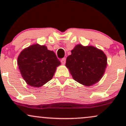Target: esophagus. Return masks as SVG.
<instances>
[{"label":"esophagus","instance_id":"34e87169","mask_svg":"<svg viewBox=\"0 0 126 126\" xmlns=\"http://www.w3.org/2000/svg\"><path fill=\"white\" fill-rule=\"evenodd\" d=\"M66 59L65 58V57H64V58H63L61 60V63L63 64H64L65 63H66Z\"/></svg>","mask_w":126,"mask_h":126}]
</instances>
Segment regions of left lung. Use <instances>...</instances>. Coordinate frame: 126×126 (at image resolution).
Returning <instances> with one entry per match:
<instances>
[{
	"label": "left lung",
	"mask_w": 126,
	"mask_h": 126,
	"mask_svg": "<svg viewBox=\"0 0 126 126\" xmlns=\"http://www.w3.org/2000/svg\"><path fill=\"white\" fill-rule=\"evenodd\" d=\"M66 59V66L76 81L91 86L99 81L104 73L107 57L93 46L77 45Z\"/></svg>",
	"instance_id": "8db88e82"
}]
</instances>
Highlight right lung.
<instances>
[{"mask_svg":"<svg viewBox=\"0 0 126 126\" xmlns=\"http://www.w3.org/2000/svg\"><path fill=\"white\" fill-rule=\"evenodd\" d=\"M18 64L25 82L31 86L40 87L51 80L60 62L53 51L37 44L20 53Z\"/></svg>","mask_w":126,"mask_h":126,"instance_id":"right-lung-1","label":"right lung"}]
</instances>
